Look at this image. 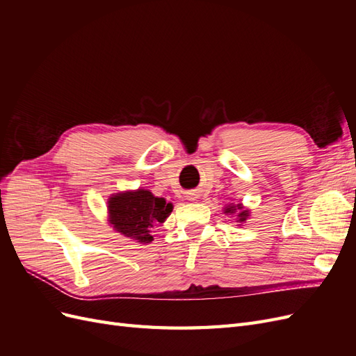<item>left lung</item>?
<instances>
[{"instance_id":"1","label":"left lung","mask_w":356,"mask_h":356,"mask_svg":"<svg viewBox=\"0 0 356 356\" xmlns=\"http://www.w3.org/2000/svg\"><path fill=\"white\" fill-rule=\"evenodd\" d=\"M236 209H239V211H241V209H242V204H238V207H227V209H225V212H227V213H232V212H236ZM248 213H250L248 211H241V212H239L238 217H239V221H241V222L246 220Z\"/></svg>"}]
</instances>
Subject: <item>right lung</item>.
<instances>
[{
	"label": "right lung",
	"mask_w": 356,
	"mask_h": 356,
	"mask_svg": "<svg viewBox=\"0 0 356 356\" xmlns=\"http://www.w3.org/2000/svg\"><path fill=\"white\" fill-rule=\"evenodd\" d=\"M108 211L115 232L141 243H149L153 241L149 230L168 218L172 203H166L163 197L154 196L152 191L139 188L138 191L118 193L111 197Z\"/></svg>",
	"instance_id": "obj_1"
}]
</instances>
